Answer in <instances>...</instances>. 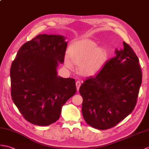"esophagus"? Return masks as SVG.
Here are the masks:
<instances>
[{"label":"esophagus","mask_w":149,"mask_h":149,"mask_svg":"<svg viewBox=\"0 0 149 149\" xmlns=\"http://www.w3.org/2000/svg\"><path fill=\"white\" fill-rule=\"evenodd\" d=\"M75 84H76V88H77V91H79V88H80V86H81V82H80V81H77V82H76Z\"/></svg>","instance_id":"1"}]
</instances>
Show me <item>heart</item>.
Returning <instances> with one entry per match:
<instances>
[{"label":"heart","mask_w":149,"mask_h":149,"mask_svg":"<svg viewBox=\"0 0 149 149\" xmlns=\"http://www.w3.org/2000/svg\"><path fill=\"white\" fill-rule=\"evenodd\" d=\"M96 41L83 38L72 42L64 57V66L73 70L74 64L79 65L78 72L84 77H92L102 70L109 58L107 48L98 46Z\"/></svg>","instance_id":"b5f03b06"}]
</instances>
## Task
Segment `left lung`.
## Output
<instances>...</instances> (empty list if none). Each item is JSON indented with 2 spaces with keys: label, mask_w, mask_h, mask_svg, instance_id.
Masks as SVG:
<instances>
[{
  "label": "left lung",
  "mask_w": 149,
  "mask_h": 149,
  "mask_svg": "<svg viewBox=\"0 0 149 149\" xmlns=\"http://www.w3.org/2000/svg\"><path fill=\"white\" fill-rule=\"evenodd\" d=\"M116 56L107 61L95 77L81 86L82 113L88 124L95 129L116 126L132 112L142 80L139 60L131 47L123 42Z\"/></svg>",
  "instance_id": "8db88e82"
}]
</instances>
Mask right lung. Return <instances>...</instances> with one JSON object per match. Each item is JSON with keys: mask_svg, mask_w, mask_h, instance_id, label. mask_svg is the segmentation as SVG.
<instances>
[{"mask_svg": "<svg viewBox=\"0 0 149 149\" xmlns=\"http://www.w3.org/2000/svg\"><path fill=\"white\" fill-rule=\"evenodd\" d=\"M65 37L39 34L19 48L10 70L13 101L25 119L48 126L77 91L72 78L58 75L67 49Z\"/></svg>", "mask_w": 149, "mask_h": 149, "instance_id": "right-lung-1", "label": "right lung"}]
</instances>
